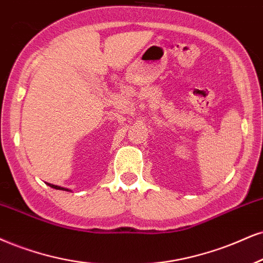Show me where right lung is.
<instances>
[{"instance_id": "obj_1", "label": "right lung", "mask_w": 263, "mask_h": 263, "mask_svg": "<svg viewBox=\"0 0 263 263\" xmlns=\"http://www.w3.org/2000/svg\"><path fill=\"white\" fill-rule=\"evenodd\" d=\"M48 185H50V186H53V187H57V186H54V185H52V184H48Z\"/></svg>"}]
</instances>
